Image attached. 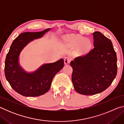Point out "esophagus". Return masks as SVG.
Returning a JSON list of instances; mask_svg holds the SVG:
<instances>
[{"label": "esophagus", "instance_id": "esophagus-1", "mask_svg": "<svg viewBox=\"0 0 124 124\" xmlns=\"http://www.w3.org/2000/svg\"><path fill=\"white\" fill-rule=\"evenodd\" d=\"M70 61H71V58L69 57H65L64 58V63L66 64L70 63Z\"/></svg>", "mask_w": 124, "mask_h": 124}]
</instances>
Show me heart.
<instances>
[{
  "instance_id": "1",
  "label": "heart",
  "mask_w": 124,
  "mask_h": 124,
  "mask_svg": "<svg viewBox=\"0 0 124 124\" xmlns=\"http://www.w3.org/2000/svg\"><path fill=\"white\" fill-rule=\"evenodd\" d=\"M66 40L71 45L79 46V51L82 54L87 52L91 47V43L90 40L78 35H70L66 37Z\"/></svg>"
}]
</instances>
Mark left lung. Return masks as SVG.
Wrapping results in <instances>:
<instances>
[{
	"instance_id": "1",
	"label": "left lung",
	"mask_w": 124,
	"mask_h": 124,
	"mask_svg": "<svg viewBox=\"0 0 124 124\" xmlns=\"http://www.w3.org/2000/svg\"><path fill=\"white\" fill-rule=\"evenodd\" d=\"M94 47L70 62L72 80L77 92L84 95L101 93L109 86L117 74L116 54L112 41L100 32L93 33Z\"/></svg>"
}]
</instances>
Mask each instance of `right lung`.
I'll return each mask as SVG.
<instances>
[{"label":"right lung","instance_id":"right-lung-1","mask_svg":"<svg viewBox=\"0 0 124 124\" xmlns=\"http://www.w3.org/2000/svg\"><path fill=\"white\" fill-rule=\"evenodd\" d=\"M47 28L39 32H24L12 42L5 61L6 79L15 91L26 97H36L49 91L54 77L64 66L60 59L52 63L44 64L32 73H27L18 63L19 55L23 49L31 41L40 38L50 31Z\"/></svg>","mask_w":124,"mask_h":124}]
</instances>
